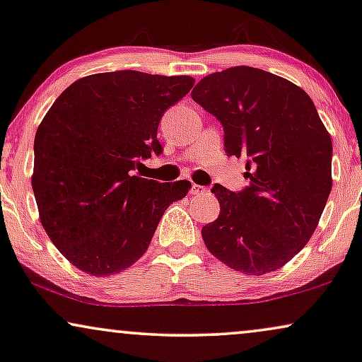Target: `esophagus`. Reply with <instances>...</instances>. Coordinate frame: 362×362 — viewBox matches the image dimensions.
<instances>
[{"label":"esophagus","mask_w":362,"mask_h":362,"mask_svg":"<svg viewBox=\"0 0 362 362\" xmlns=\"http://www.w3.org/2000/svg\"><path fill=\"white\" fill-rule=\"evenodd\" d=\"M207 189H205V187H202V185H197V184H194L190 187V194L192 195H205L207 194Z\"/></svg>","instance_id":"34e87169"}]
</instances>
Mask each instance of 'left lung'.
Here are the masks:
<instances>
[{
    "mask_svg": "<svg viewBox=\"0 0 362 362\" xmlns=\"http://www.w3.org/2000/svg\"><path fill=\"white\" fill-rule=\"evenodd\" d=\"M192 98L222 123L226 153L247 158L249 178L237 194L212 187L221 214L202 228L205 245L234 271H277L308 244L326 207L331 135L303 88L259 68L212 73Z\"/></svg>",
    "mask_w": 362,
    "mask_h": 362,
    "instance_id": "8db88e82",
    "label": "left lung"
}]
</instances>
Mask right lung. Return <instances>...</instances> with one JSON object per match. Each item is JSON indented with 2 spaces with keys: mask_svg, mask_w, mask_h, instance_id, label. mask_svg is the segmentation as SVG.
<instances>
[{
  "mask_svg": "<svg viewBox=\"0 0 362 362\" xmlns=\"http://www.w3.org/2000/svg\"><path fill=\"white\" fill-rule=\"evenodd\" d=\"M192 76L122 70L76 80L54 100L35 135L31 177L40 221L57 249L90 276L135 264L168 205L190 182L134 175L162 153L157 128L189 93Z\"/></svg>",
  "mask_w": 362,
  "mask_h": 362,
  "instance_id": "1",
  "label": "right lung"
}]
</instances>
